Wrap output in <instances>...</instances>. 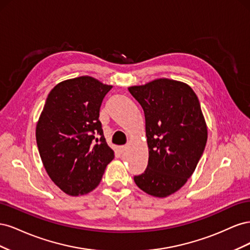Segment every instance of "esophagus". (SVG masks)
<instances>
[{
	"mask_svg": "<svg viewBox=\"0 0 250 250\" xmlns=\"http://www.w3.org/2000/svg\"><path fill=\"white\" fill-rule=\"evenodd\" d=\"M127 148H128L127 146H120V147H119V151H120L121 153H124L125 151L127 150Z\"/></svg>",
	"mask_w": 250,
	"mask_h": 250,
	"instance_id": "obj_1",
	"label": "esophagus"
}]
</instances>
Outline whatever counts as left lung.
Returning a JSON list of instances; mask_svg holds the SVG:
<instances>
[{"label": "left lung", "mask_w": 250, "mask_h": 250, "mask_svg": "<svg viewBox=\"0 0 250 250\" xmlns=\"http://www.w3.org/2000/svg\"><path fill=\"white\" fill-rule=\"evenodd\" d=\"M145 113L147 169L134 183L153 197L177 192L192 176L208 141L200 103L187 83L167 78L128 87Z\"/></svg>", "instance_id": "obj_1"}]
</instances>
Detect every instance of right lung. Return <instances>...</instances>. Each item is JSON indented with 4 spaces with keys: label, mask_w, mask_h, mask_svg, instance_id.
<instances>
[{
    "label": "right lung",
    "mask_w": 250,
    "mask_h": 250,
    "mask_svg": "<svg viewBox=\"0 0 250 250\" xmlns=\"http://www.w3.org/2000/svg\"><path fill=\"white\" fill-rule=\"evenodd\" d=\"M111 87L89 76L59 82L37 121L36 143L43 167L67 195L95 190L115 157L99 121L103 98Z\"/></svg>",
    "instance_id": "add662e5"
}]
</instances>
